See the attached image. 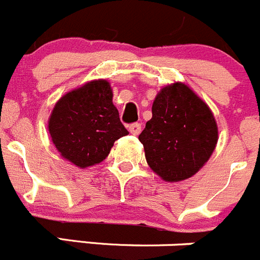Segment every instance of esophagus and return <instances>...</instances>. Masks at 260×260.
<instances>
[{
  "mask_svg": "<svg viewBox=\"0 0 260 260\" xmlns=\"http://www.w3.org/2000/svg\"><path fill=\"white\" fill-rule=\"evenodd\" d=\"M141 129H142V127H141V123H132V124L129 125V132L135 136L140 135Z\"/></svg>",
  "mask_w": 260,
  "mask_h": 260,
  "instance_id": "34e87169",
  "label": "esophagus"
}]
</instances>
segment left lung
<instances>
[{
  "label": "left lung",
  "instance_id": "1",
  "mask_svg": "<svg viewBox=\"0 0 260 260\" xmlns=\"http://www.w3.org/2000/svg\"><path fill=\"white\" fill-rule=\"evenodd\" d=\"M210 108L186 85L161 90L152 118L138 140L150 168L166 181H180L197 173L212 155L218 140Z\"/></svg>",
  "mask_w": 260,
  "mask_h": 260
}]
</instances>
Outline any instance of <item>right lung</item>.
<instances>
[{
	"instance_id": "obj_1",
	"label": "right lung",
	"mask_w": 260,
	"mask_h": 260,
	"mask_svg": "<svg viewBox=\"0 0 260 260\" xmlns=\"http://www.w3.org/2000/svg\"><path fill=\"white\" fill-rule=\"evenodd\" d=\"M105 80L91 81L60 98L49 118L52 142L60 155L80 168L99 164L128 131L113 105Z\"/></svg>"
}]
</instances>
